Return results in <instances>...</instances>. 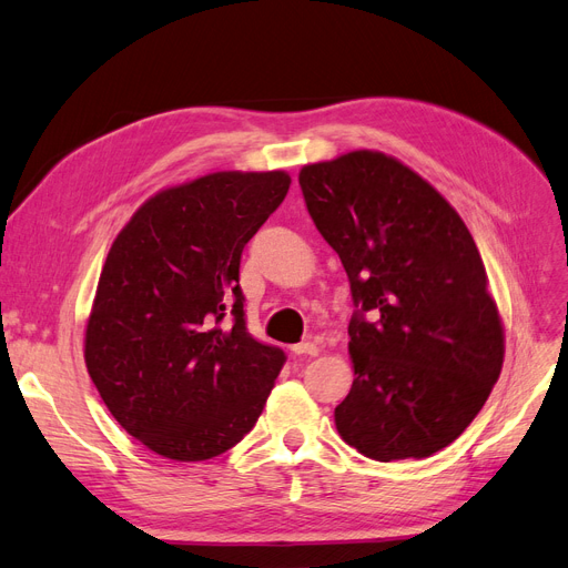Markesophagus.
<instances>
[{
	"instance_id": "34e87169",
	"label": "esophagus",
	"mask_w": 568,
	"mask_h": 568,
	"mask_svg": "<svg viewBox=\"0 0 568 568\" xmlns=\"http://www.w3.org/2000/svg\"><path fill=\"white\" fill-rule=\"evenodd\" d=\"M291 351L295 353V355H318V346L314 344V342H303V344H295V346H291Z\"/></svg>"
}]
</instances>
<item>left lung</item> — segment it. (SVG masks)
Wrapping results in <instances>:
<instances>
[{"label":"left lung","instance_id":"8db88e82","mask_svg":"<svg viewBox=\"0 0 568 568\" xmlns=\"http://www.w3.org/2000/svg\"><path fill=\"white\" fill-rule=\"evenodd\" d=\"M297 181L357 307L355 378L335 408L342 440L383 463L440 452L484 408L505 362L503 318L468 226L381 151L305 164Z\"/></svg>","mask_w":568,"mask_h":568}]
</instances>
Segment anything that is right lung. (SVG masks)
Here are the masks:
<instances>
[{
  "instance_id": "obj_1",
  "label": "right lung",
  "mask_w": 568,
  "mask_h": 568,
  "mask_svg": "<svg viewBox=\"0 0 568 568\" xmlns=\"http://www.w3.org/2000/svg\"><path fill=\"white\" fill-rule=\"evenodd\" d=\"M288 185L275 170L164 187L110 247L84 332L87 372L114 419L164 458L224 454L268 402L286 355L247 332L239 271Z\"/></svg>"
}]
</instances>
